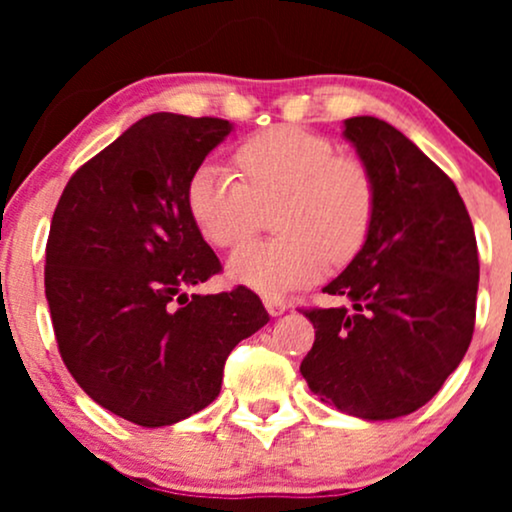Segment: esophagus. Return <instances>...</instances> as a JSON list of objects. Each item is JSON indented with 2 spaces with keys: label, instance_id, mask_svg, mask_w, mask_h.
Returning a JSON list of instances; mask_svg holds the SVG:
<instances>
[{
  "label": "esophagus",
  "instance_id": "esophagus-1",
  "mask_svg": "<svg viewBox=\"0 0 512 512\" xmlns=\"http://www.w3.org/2000/svg\"><path fill=\"white\" fill-rule=\"evenodd\" d=\"M264 308H267V313L272 317H279L289 310V305L281 301V298H264Z\"/></svg>",
  "mask_w": 512,
  "mask_h": 512
}]
</instances>
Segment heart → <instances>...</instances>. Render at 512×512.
<instances>
[{
	"label": "heart",
	"instance_id": "b5f03b06",
	"mask_svg": "<svg viewBox=\"0 0 512 512\" xmlns=\"http://www.w3.org/2000/svg\"><path fill=\"white\" fill-rule=\"evenodd\" d=\"M238 173L202 163L187 182V209L216 248L248 243L274 216L281 238L252 243L228 260L236 284L281 293L310 284L327 260L344 264L361 252L375 219V180L358 158L337 156L330 139L301 127H272L236 151Z\"/></svg>",
	"mask_w": 512,
	"mask_h": 512
}]
</instances>
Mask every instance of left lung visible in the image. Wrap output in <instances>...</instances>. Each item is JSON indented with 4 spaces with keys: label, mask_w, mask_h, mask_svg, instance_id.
<instances>
[{
    "label": "left lung",
    "mask_w": 512,
    "mask_h": 512,
    "mask_svg": "<svg viewBox=\"0 0 512 512\" xmlns=\"http://www.w3.org/2000/svg\"><path fill=\"white\" fill-rule=\"evenodd\" d=\"M346 142L375 180V219L361 252L325 286L351 308H313L301 375L349 416H407L467 354L477 317L479 255L455 182L378 117L344 120Z\"/></svg>",
    "instance_id": "left-lung-1"
}]
</instances>
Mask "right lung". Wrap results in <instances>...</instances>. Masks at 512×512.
Returning a JSON list of instances; mask_svg holds the SVG:
<instances>
[{"mask_svg": "<svg viewBox=\"0 0 512 512\" xmlns=\"http://www.w3.org/2000/svg\"><path fill=\"white\" fill-rule=\"evenodd\" d=\"M231 129L219 117L146 115L76 170L52 216L45 296L64 366L137 426L209 407L228 354L269 322L245 286L185 293L221 272L187 182Z\"/></svg>", "mask_w": 512, "mask_h": 512, "instance_id": "add662e5", "label": "right lung"}]
</instances>
